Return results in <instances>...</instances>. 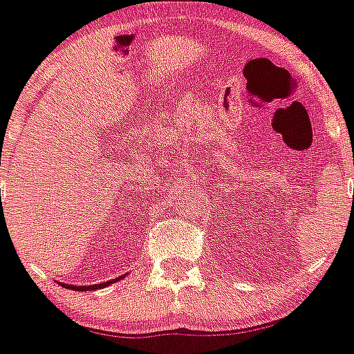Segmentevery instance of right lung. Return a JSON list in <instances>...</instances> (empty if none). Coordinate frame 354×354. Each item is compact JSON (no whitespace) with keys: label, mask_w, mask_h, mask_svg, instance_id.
Returning a JSON list of instances; mask_svg holds the SVG:
<instances>
[{"label":"right lung","mask_w":354,"mask_h":354,"mask_svg":"<svg viewBox=\"0 0 354 354\" xmlns=\"http://www.w3.org/2000/svg\"><path fill=\"white\" fill-rule=\"evenodd\" d=\"M120 278H123V276H120ZM118 278V280H120ZM114 281V280H113ZM113 281H104V283H99V285H88V287H76V285H71L69 288H73V290H82V292H86V290H97V288H102V287H107V285H111Z\"/></svg>","instance_id":"right-lung-1"}]
</instances>
